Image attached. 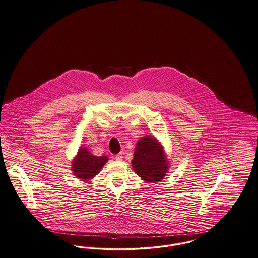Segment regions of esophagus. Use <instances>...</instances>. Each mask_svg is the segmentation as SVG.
<instances>
[{"instance_id": "34e87169", "label": "esophagus", "mask_w": 258, "mask_h": 258, "mask_svg": "<svg viewBox=\"0 0 258 258\" xmlns=\"http://www.w3.org/2000/svg\"><path fill=\"white\" fill-rule=\"evenodd\" d=\"M115 159H116L117 161H121V160L123 159V153H119L118 155L115 156Z\"/></svg>"}]
</instances>
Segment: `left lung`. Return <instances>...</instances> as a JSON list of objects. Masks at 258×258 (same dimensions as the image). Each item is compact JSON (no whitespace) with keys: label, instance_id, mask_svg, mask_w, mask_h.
I'll return each mask as SVG.
<instances>
[{"label":"left lung","instance_id":"1","mask_svg":"<svg viewBox=\"0 0 258 258\" xmlns=\"http://www.w3.org/2000/svg\"><path fill=\"white\" fill-rule=\"evenodd\" d=\"M131 164L139 177L152 183L163 180L169 168L164 146L156 137L150 135L137 141Z\"/></svg>","mask_w":258,"mask_h":258}]
</instances>
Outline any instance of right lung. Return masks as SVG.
<instances>
[{
	"label": "right lung",
	"instance_id": "1",
	"mask_svg": "<svg viewBox=\"0 0 258 258\" xmlns=\"http://www.w3.org/2000/svg\"><path fill=\"white\" fill-rule=\"evenodd\" d=\"M108 162L106 156L95 157L87 148L80 147L76 157L72 161V172L82 181H90Z\"/></svg>",
	"mask_w": 258,
	"mask_h": 258
}]
</instances>
